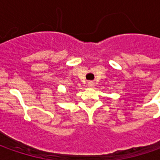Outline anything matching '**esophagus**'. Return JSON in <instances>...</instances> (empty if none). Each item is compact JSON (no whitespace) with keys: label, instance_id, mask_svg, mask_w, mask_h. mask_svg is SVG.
I'll return each instance as SVG.
<instances>
[{"label":"esophagus","instance_id":"34e87169","mask_svg":"<svg viewBox=\"0 0 160 160\" xmlns=\"http://www.w3.org/2000/svg\"><path fill=\"white\" fill-rule=\"evenodd\" d=\"M87 85H88V87H93L94 86V83L92 82V81H90V82L87 83Z\"/></svg>","mask_w":160,"mask_h":160}]
</instances>
